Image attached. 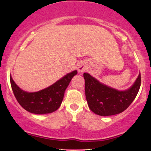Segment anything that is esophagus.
I'll list each match as a JSON object with an SVG mask.
<instances>
[{"label":"esophagus","mask_w":151,"mask_h":151,"mask_svg":"<svg viewBox=\"0 0 151 151\" xmlns=\"http://www.w3.org/2000/svg\"><path fill=\"white\" fill-rule=\"evenodd\" d=\"M86 70H87V67H86V65L84 63H83V62H81V63H80L78 65V71H79V72H85Z\"/></svg>","instance_id":"obj_1"}]
</instances>
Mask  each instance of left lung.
Listing matches in <instances>:
<instances>
[{
	"mask_svg": "<svg viewBox=\"0 0 151 151\" xmlns=\"http://www.w3.org/2000/svg\"><path fill=\"white\" fill-rule=\"evenodd\" d=\"M85 94L88 106L97 115L106 116L125 111L136 98L141 86V74L134 84L126 91H118L100 83L87 73H84Z\"/></svg>",
	"mask_w": 151,
	"mask_h": 151,
	"instance_id": "left-lung-1",
	"label": "left lung"
}]
</instances>
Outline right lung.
<instances>
[{
	"mask_svg": "<svg viewBox=\"0 0 151 151\" xmlns=\"http://www.w3.org/2000/svg\"><path fill=\"white\" fill-rule=\"evenodd\" d=\"M77 74V71L74 70L49 87L32 93L20 89L11 77H10V81L15 97L22 108L32 114H45L58 109L63 100L65 89L72 78Z\"/></svg>",
	"mask_w": 151,
	"mask_h": 151,
	"instance_id": "add662e5",
	"label": "right lung"
}]
</instances>
